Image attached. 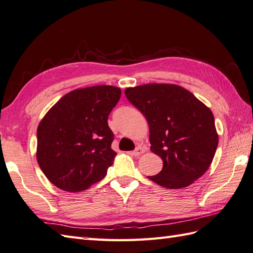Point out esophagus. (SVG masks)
<instances>
[{
  "mask_svg": "<svg viewBox=\"0 0 253 253\" xmlns=\"http://www.w3.org/2000/svg\"><path fill=\"white\" fill-rule=\"evenodd\" d=\"M143 153H144L143 148H142V147H137L133 152H131V155H132V156H134V157H139Z\"/></svg>",
  "mask_w": 253,
  "mask_h": 253,
  "instance_id": "obj_1",
  "label": "esophagus"
}]
</instances>
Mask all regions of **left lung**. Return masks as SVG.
Wrapping results in <instances>:
<instances>
[{"label": "left lung", "instance_id": "left-lung-1", "mask_svg": "<svg viewBox=\"0 0 253 253\" xmlns=\"http://www.w3.org/2000/svg\"><path fill=\"white\" fill-rule=\"evenodd\" d=\"M125 95L145 116L151 151L164 161L163 170L148 178L165 188L180 189L202 176L218 146L210 108L175 84L128 87Z\"/></svg>", "mask_w": 253, "mask_h": 253}]
</instances>
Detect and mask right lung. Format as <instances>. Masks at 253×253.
Returning a JSON list of instances; mask_svg holds the SVG:
<instances>
[{
  "label": "right lung",
  "instance_id": "right-lung-1",
  "mask_svg": "<svg viewBox=\"0 0 253 253\" xmlns=\"http://www.w3.org/2000/svg\"><path fill=\"white\" fill-rule=\"evenodd\" d=\"M121 88L96 85L63 96L37 128V163L57 188L79 192L106 176L116 153L108 125Z\"/></svg>",
  "mask_w": 253,
  "mask_h": 253
}]
</instances>
